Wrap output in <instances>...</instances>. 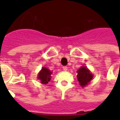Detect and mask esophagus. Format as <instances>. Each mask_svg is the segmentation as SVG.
<instances>
[{"instance_id":"1","label":"esophagus","mask_w":120,"mask_h":120,"mask_svg":"<svg viewBox=\"0 0 120 120\" xmlns=\"http://www.w3.org/2000/svg\"><path fill=\"white\" fill-rule=\"evenodd\" d=\"M63 70L64 71H68V67H67V66H64V67H63Z\"/></svg>"}]
</instances>
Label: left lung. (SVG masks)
<instances>
[{
    "mask_svg": "<svg viewBox=\"0 0 120 120\" xmlns=\"http://www.w3.org/2000/svg\"><path fill=\"white\" fill-rule=\"evenodd\" d=\"M78 80L82 87H85L87 86L90 81L93 79V75L90 73L89 70L86 67H82L80 68L77 71Z\"/></svg>",
    "mask_w": 120,
    "mask_h": 120,
    "instance_id": "obj_1",
    "label": "left lung"
}]
</instances>
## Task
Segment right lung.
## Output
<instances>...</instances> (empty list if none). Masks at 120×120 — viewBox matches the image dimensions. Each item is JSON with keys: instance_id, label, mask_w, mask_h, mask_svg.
<instances>
[{"instance_id": "obj_1", "label": "right lung", "mask_w": 120, "mask_h": 120, "mask_svg": "<svg viewBox=\"0 0 120 120\" xmlns=\"http://www.w3.org/2000/svg\"><path fill=\"white\" fill-rule=\"evenodd\" d=\"M51 72L49 69L46 68H42V70L38 73V79H39L41 83L43 84H47L51 78Z\"/></svg>"}]
</instances>
